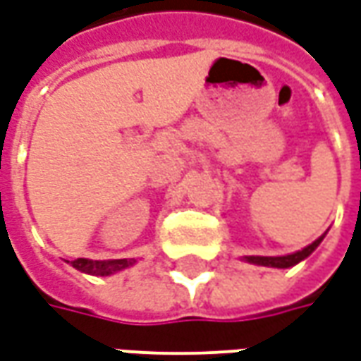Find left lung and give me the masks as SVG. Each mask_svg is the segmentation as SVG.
<instances>
[{"label": "left lung", "instance_id": "8db88e82", "mask_svg": "<svg viewBox=\"0 0 361 361\" xmlns=\"http://www.w3.org/2000/svg\"><path fill=\"white\" fill-rule=\"evenodd\" d=\"M324 238V234H322L321 238H317V240L309 244L307 248L303 250L295 252V254H287V256H246V262H250V264H256V266H268V268H291L295 264H299L301 259H305L307 256H311L314 248L319 246Z\"/></svg>", "mask_w": 361, "mask_h": 361}]
</instances>
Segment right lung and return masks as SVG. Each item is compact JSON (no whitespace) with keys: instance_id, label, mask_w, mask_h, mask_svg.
I'll return each instance as SVG.
<instances>
[{"instance_id":"add662e5","label":"right lung","mask_w":361,"mask_h":361,"mask_svg":"<svg viewBox=\"0 0 361 361\" xmlns=\"http://www.w3.org/2000/svg\"><path fill=\"white\" fill-rule=\"evenodd\" d=\"M137 259L135 258H123V259H87V258H78L72 262V266L84 274H90V276H111L115 271H121V269L133 266Z\"/></svg>"}]
</instances>
